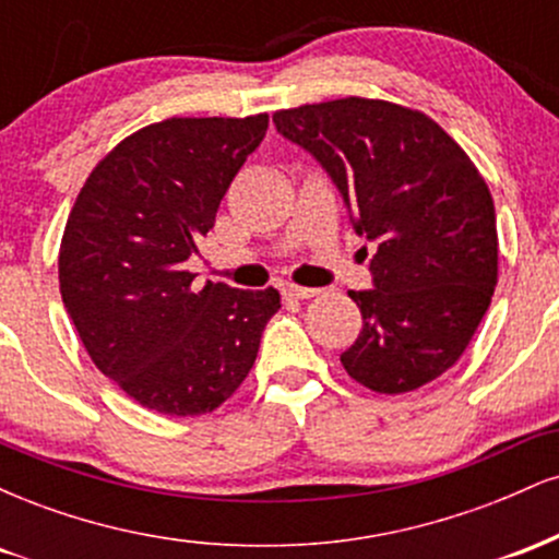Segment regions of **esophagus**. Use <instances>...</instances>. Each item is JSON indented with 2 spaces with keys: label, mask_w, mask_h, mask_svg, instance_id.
<instances>
[{
  "label": "esophagus",
  "mask_w": 559,
  "mask_h": 559,
  "mask_svg": "<svg viewBox=\"0 0 559 559\" xmlns=\"http://www.w3.org/2000/svg\"><path fill=\"white\" fill-rule=\"evenodd\" d=\"M318 294H320V288L294 286V284L284 286V297H288V299H312V297H318Z\"/></svg>",
  "instance_id": "obj_1"
}]
</instances>
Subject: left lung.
Segmentation results:
<instances>
[{
  "label": "left lung",
  "instance_id": "8db88e82",
  "mask_svg": "<svg viewBox=\"0 0 559 559\" xmlns=\"http://www.w3.org/2000/svg\"><path fill=\"white\" fill-rule=\"evenodd\" d=\"M275 131L329 173L373 288L349 292L362 331L344 370L378 394L426 386L471 344L497 286V215L476 165L423 112L381 99L305 105ZM368 254V247H362Z\"/></svg>",
  "mask_w": 559,
  "mask_h": 559
}]
</instances>
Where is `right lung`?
<instances>
[{
    "label": "right lung",
    "instance_id": "add662e5",
    "mask_svg": "<svg viewBox=\"0 0 559 559\" xmlns=\"http://www.w3.org/2000/svg\"><path fill=\"white\" fill-rule=\"evenodd\" d=\"M267 115L170 118L120 141L83 183L60 247V294L88 357L163 415L213 413L241 386L281 307L275 288H191L186 260L215 226Z\"/></svg>",
    "mask_w": 559,
    "mask_h": 559
}]
</instances>
